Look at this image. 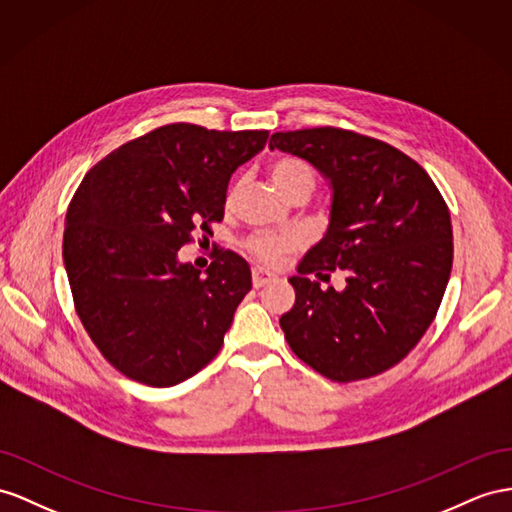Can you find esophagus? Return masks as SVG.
<instances>
[{
    "mask_svg": "<svg viewBox=\"0 0 512 512\" xmlns=\"http://www.w3.org/2000/svg\"><path fill=\"white\" fill-rule=\"evenodd\" d=\"M277 277H274L272 272H268V270H264V268H255L253 270V287H264V285H268L270 281H274Z\"/></svg>",
    "mask_w": 512,
    "mask_h": 512,
    "instance_id": "34e87169",
    "label": "esophagus"
}]
</instances>
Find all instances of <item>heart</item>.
<instances>
[{
	"instance_id": "heart-1",
	"label": "heart",
	"mask_w": 512,
	"mask_h": 512,
	"mask_svg": "<svg viewBox=\"0 0 512 512\" xmlns=\"http://www.w3.org/2000/svg\"><path fill=\"white\" fill-rule=\"evenodd\" d=\"M270 177L274 181L277 190L287 196L292 190L298 188H309L313 190V183H316V175H313V168L300 160V157H279L270 164ZM235 192H229V203H233ZM298 246V240L294 235H279V233H259L255 238L248 242V248L251 253L264 261V264H279L285 253H290L292 248Z\"/></svg>"
}]
</instances>
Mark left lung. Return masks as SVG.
Listing matches in <instances>:
<instances>
[{
	"label": "left lung",
	"instance_id": "1",
	"mask_svg": "<svg viewBox=\"0 0 512 512\" xmlns=\"http://www.w3.org/2000/svg\"><path fill=\"white\" fill-rule=\"evenodd\" d=\"M268 147L303 157L333 190L329 229L292 277L281 316L294 355L335 383L381 374L417 346L452 270L448 205L426 170L391 144L339 127L277 131ZM339 267L347 287L322 291Z\"/></svg>",
	"mask_w": 512,
	"mask_h": 512
}]
</instances>
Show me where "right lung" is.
I'll return each instance as SVG.
<instances>
[{"mask_svg": "<svg viewBox=\"0 0 512 512\" xmlns=\"http://www.w3.org/2000/svg\"><path fill=\"white\" fill-rule=\"evenodd\" d=\"M266 140L264 129L164 125L103 157L73 194L62 257L75 311L131 381L173 387L222 348L251 268L220 248L201 274L179 261V248L192 231L212 235L231 175Z\"/></svg>", "mask_w": 512, "mask_h": 512, "instance_id": "right-lung-1", "label": "right lung"}]
</instances>
